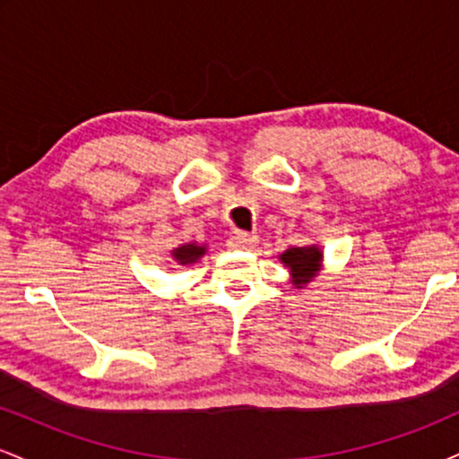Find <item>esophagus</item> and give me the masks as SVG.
Wrapping results in <instances>:
<instances>
[{
	"instance_id": "obj_1",
	"label": "esophagus",
	"mask_w": 459,
	"mask_h": 459,
	"mask_svg": "<svg viewBox=\"0 0 459 459\" xmlns=\"http://www.w3.org/2000/svg\"><path fill=\"white\" fill-rule=\"evenodd\" d=\"M256 244H259V237L250 233H235L230 237V246L239 247V250H252Z\"/></svg>"
}]
</instances>
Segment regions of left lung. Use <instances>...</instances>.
I'll return each mask as SVG.
<instances>
[{
  "label": "left lung",
  "instance_id": "1",
  "mask_svg": "<svg viewBox=\"0 0 459 459\" xmlns=\"http://www.w3.org/2000/svg\"><path fill=\"white\" fill-rule=\"evenodd\" d=\"M284 265L291 270V278L296 287L310 282L315 278V273L321 270V250L317 246H302V247H289L278 256Z\"/></svg>",
  "mask_w": 459,
  "mask_h": 459
}]
</instances>
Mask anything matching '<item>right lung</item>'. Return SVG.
<instances>
[{
  "label": "right lung",
  "mask_w": 459,
  "mask_h": 459,
  "mask_svg": "<svg viewBox=\"0 0 459 459\" xmlns=\"http://www.w3.org/2000/svg\"><path fill=\"white\" fill-rule=\"evenodd\" d=\"M207 252V247L204 246H198V244H183L172 250V259H175L178 265H192V263H196L200 256Z\"/></svg>",
  "instance_id": "right-lung-1"
}]
</instances>
